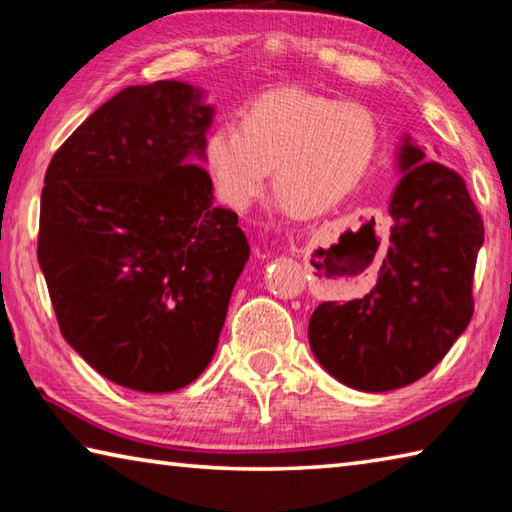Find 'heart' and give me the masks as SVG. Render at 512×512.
Instances as JSON below:
<instances>
[{
  "mask_svg": "<svg viewBox=\"0 0 512 512\" xmlns=\"http://www.w3.org/2000/svg\"><path fill=\"white\" fill-rule=\"evenodd\" d=\"M381 128L372 110L354 101L282 88L257 97L241 126L221 121L205 137L203 162L216 196L246 210L268 187L302 216L343 203L375 162Z\"/></svg>",
  "mask_w": 512,
  "mask_h": 512,
  "instance_id": "b5f03b06",
  "label": "heart"
}]
</instances>
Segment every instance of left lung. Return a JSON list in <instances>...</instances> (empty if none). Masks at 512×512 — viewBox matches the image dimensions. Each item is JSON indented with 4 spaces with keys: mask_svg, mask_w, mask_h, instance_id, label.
I'll return each instance as SVG.
<instances>
[{
    "mask_svg": "<svg viewBox=\"0 0 512 512\" xmlns=\"http://www.w3.org/2000/svg\"><path fill=\"white\" fill-rule=\"evenodd\" d=\"M402 178L388 205L391 246L363 298L323 302L309 320V345L329 375L366 393L427 375L474 314L472 280L483 246L481 214L454 169L424 158L406 135Z\"/></svg>",
    "mask_w": 512,
    "mask_h": 512,
    "instance_id": "left-lung-1",
    "label": "left lung"
}]
</instances>
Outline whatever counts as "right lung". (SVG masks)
Listing matches in <instances>:
<instances>
[{"label": "right lung", "mask_w": 512, "mask_h": 512, "mask_svg": "<svg viewBox=\"0 0 512 512\" xmlns=\"http://www.w3.org/2000/svg\"><path fill=\"white\" fill-rule=\"evenodd\" d=\"M212 117L189 83L131 85L45 173L38 262L60 332L131 391L171 393L201 375L250 257L201 167Z\"/></svg>", "instance_id": "1"}]
</instances>
